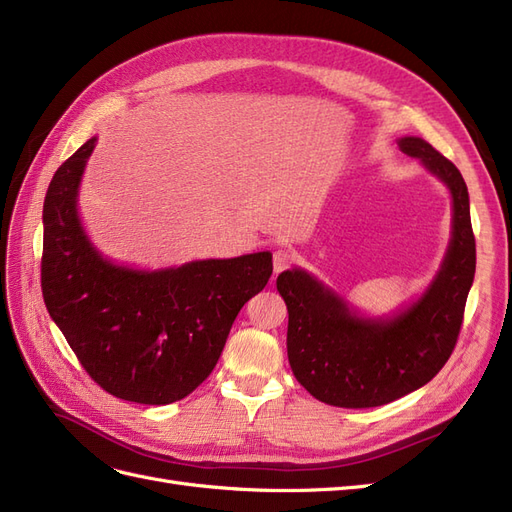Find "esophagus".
Instances as JSON below:
<instances>
[{
	"instance_id": "esophagus-1",
	"label": "esophagus",
	"mask_w": 512,
	"mask_h": 512,
	"mask_svg": "<svg viewBox=\"0 0 512 512\" xmlns=\"http://www.w3.org/2000/svg\"><path fill=\"white\" fill-rule=\"evenodd\" d=\"M290 262H292V252L290 250H286V247H280V250H275V254H273V271H275V275L286 271L290 267Z\"/></svg>"
}]
</instances>
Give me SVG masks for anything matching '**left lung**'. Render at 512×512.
Returning <instances> with one entry per match:
<instances>
[{
  "mask_svg": "<svg viewBox=\"0 0 512 512\" xmlns=\"http://www.w3.org/2000/svg\"><path fill=\"white\" fill-rule=\"evenodd\" d=\"M453 196V237L436 280L416 303L386 320L361 318L312 275H277L288 307V361L307 393L337 408L391 404L427 384L453 354L476 271L470 196L457 166L423 138H399Z\"/></svg>",
  "mask_w": 512,
  "mask_h": 512,
  "instance_id": "obj_1",
  "label": "left lung"
}]
</instances>
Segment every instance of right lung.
I'll use <instances>...</instances> for the list:
<instances>
[{"instance_id":"right-lung-1","label":"right lung","mask_w":512,"mask_h":512,"mask_svg":"<svg viewBox=\"0 0 512 512\" xmlns=\"http://www.w3.org/2000/svg\"><path fill=\"white\" fill-rule=\"evenodd\" d=\"M96 138L57 168L42 222V297L76 359L106 393L147 406L207 380L241 307L267 286L269 252L177 269L113 265L89 243L76 196Z\"/></svg>"}]
</instances>
